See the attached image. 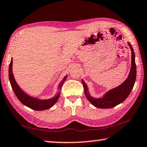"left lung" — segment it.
I'll return each instance as SVG.
<instances>
[{
	"label": "left lung",
	"mask_w": 147,
	"mask_h": 147,
	"mask_svg": "<svg viewBox=\"0 0 147 147\" xmlns=\"http://www.w3.org/2000/svg\"><path fill=\"white\" fill-rule=\"evenodd\" d=\"M128 43L131 51V68L128 78L121 85L107 92L103 96V97L100 98H94L89 94L88 87H87L83 80H82V82L83 84L84 89V93H85L87 98L94 106L96 107V108L102 109L113 108V107L125 100V99L130 94L131 89H133L136 79L135 53H134V49L130 43Z\"/></svg>",
	"instance_id": "8db88e82"
}]
</instances>
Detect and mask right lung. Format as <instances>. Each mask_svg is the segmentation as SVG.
<instances>
[{"mask_svg":"<svg viewBox=\"0 0 147 147\" xmlns=\"http://www.w3.org/2000/svg\"><path fill=\"white\" fill-rule=\"evenodd\" d=\"M12 61H13V59H11L9 65V79L12 89H13L15 94H16L19 101L26 106L37 111L45 110V109L51 108L52 106H53L54 104L58 100L59 95H60V92H59L54 97L50 99H46V100H39L37 98L32 97V96L26 94L19 88V86L17 84L16 80L14 78V76L13 73H12V63H13ZM67 76V75L65 76L63 79L62 80V81L59 83L58 86V89L59 90H61L62 85L64 83V81L66 80Z\"/></svg>","mask_w":147,"mask_h":147,"instance_id":"add662e5","label":"right lung"}]
</instances>
